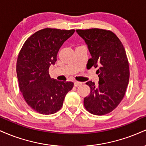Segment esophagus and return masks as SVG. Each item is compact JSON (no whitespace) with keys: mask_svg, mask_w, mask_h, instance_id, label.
<instances>
[{"mask_svg":"<svg viewBox=\"0 0 146 146\" xmlns=\"http://www.w3.org/2000/svg\"><path fill=\"white\" fill-rule=\"evenodd\" d=\"M80 84H82V82H80L76 81V82H74L75 86H80Z\"/></svg>","mask_w":146,"mask_h":146,"instance_id":"obj_1","label":"esophagus"}]
</instances>
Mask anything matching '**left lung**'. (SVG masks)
Returning <instances> with one entry per match:
<instances>
[{
    "label": "left lung",
    "mask_w": 146,
    "mask_h": 146,
    "mask_svg": "<svg viewBox=\"0 0 146 146\" xmlns=\"http://www.w3.org/2000/svg\"><path fill=\"white\" fill-rule=\"evenodd\" d=\"M86 42L92 58L87 64L97 68L99 82L86 83L90 95L84 99V105L89 113L104 115L117 108L124 97L129 82L130 71L125 48L113 31L93 28L77 29Z\"/></svg>",
    "instance_id": "8db88e82"
}]
</instances>
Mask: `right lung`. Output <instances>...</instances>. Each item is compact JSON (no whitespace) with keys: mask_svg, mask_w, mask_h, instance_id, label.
Listing matches in <instances>:
<instances>
[{"mask_svg":"<svg viewBox=\"0 0 146 146\" xmlns=\"http://www.w3.org/2000/svg\"><path fill=\"white\" fill-rule=\"evenodd\" d=\"M75 32L45 28L25 42L18 54L16 72L19 88L25 102L42 115L56 113L62 107L65 96L73 88L72 82L50 78L48 68L57 60L62 45Z\"/></svg>","mask_w":146,"mask_h":146,"instance_id":"1","label":"right lung"}]
</instances>
